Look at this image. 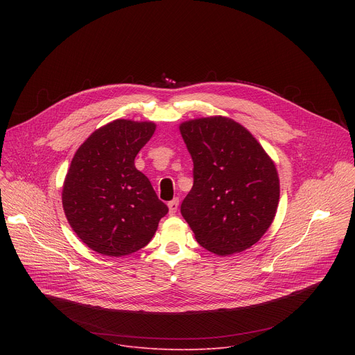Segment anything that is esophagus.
<instances>
[{
  "mask_svg": "<svg viewBox=\"0 0 355 355\" xmlns=\"http://www.w3.org/2000/svg\"><path fill=\"white\" fill-rule=\"evenodd\" d=\"M178 205H180V200H178L177 198L168 202V209H170V214H171V215H174V214L177 212V209H178Z\"/></svg>",
  "mask_w": 355,
  "mask_h": 355,
  "instance_id": "1",
  "label": "esophagus"
}]
</instances>
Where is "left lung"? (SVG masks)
Masks as SVG:
<instances>
[{"label": "left lung", "instance_id": "left-lung-1", "mask_svg": "<svg viewBox=\"0 0 355 355\" xmlns=\"http://www.w3.org/2000/svg\"><path fill=\"white\" fill-rule=\"evenodd\" d=\"M180 132L193 162V185L181 215L196 241L216 256L250 248L277 214L279 178L272 159L226 116L185 121Z\"/></svg>", "mask_w": 355, "mask_h": 355}]
</instances>
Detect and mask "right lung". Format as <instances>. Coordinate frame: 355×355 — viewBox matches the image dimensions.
<instances>
[{"label":"right lung","mask_w":355,"mask_h":355,"mask_svg":"<svg viewBox=\"0 0 355 355\" xmlns=\"http://www.w3.org/2000/svg\"><path fill=\"white\" fill-rule=\"evenodd\" d=\"M155 130V122L115 119L92 132L71 160L62 191L64 215L99 254L122 257L143 248L168 212L135 167Z\"/></svg>","instance_id":"1"}]
</instances>
